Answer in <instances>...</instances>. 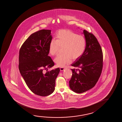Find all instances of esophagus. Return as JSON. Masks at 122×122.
<instances>
[{"label":"esophagus","mask_w":122,"mask_h":122,"mask_svg":"<svg viewBox=\"0 0 122 122\" xmlns=\"http://www.w3.org/2000/svg\"><path fill=\"white\" fill-rule=\"evenodd\" d=\"M65 68L64 67H60V70L61 71H63L64 70H65Z\"/></svg>","instance_id":"34e87169"}]
</instances>
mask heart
Here are the masks:
<instances>
[{
    "label": "heart",
    "mask_w": 122,
    "mask_h": 122,
    "mask_svg": "<svg viewBox=\"0 0 122 122\" xmlns=\"http://www.w3.org/2000/svg\"><path fill=\"white\" fill-rule=\"evenodd\" d=\"M86 46V41L83 36L69 30H61L55 34V41L52 40L50 42L49 52L54 56L57 54L59 46H63V53L57 56L54 60L57 66L63 67L70 63L72 58L75 60L81 57Z\"/></svg>",
    "instance_id": "1"
}]
</instances>
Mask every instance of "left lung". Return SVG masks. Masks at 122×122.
Returning <instances> with one entry per match:
<instances>
[{
    "mask_svg": "<svg viewBox=\"0 0 122 122\" xmlns=\"http://www.w3.org/2000/svg\"><path fill=\"white\" fill-rule=\"evenodd\" d=\"M83 34L86 41L85 50L71 65L78 68L71 69L72 75L69 81L71 90L77 93L86 92L95 86L103 66L102 49L97 38L86 30H84Z\"/></svg>",
    "mask_w": 122,
    "mask_h": 122,
    "instance_id": "left-lung-1",
    "label": "left lung"
}]
</instances>
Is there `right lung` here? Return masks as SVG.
I'll list each match as a JSON object with an SVG mask.
<instances>
[{"instance_id":"obj_1","label":"right lung","mask_w":122,"mask_h":122,"mask_svg":"<svg viewBox=\"0 0 122 122\" xmlns=\"http://www.w3.org/2000/svg\"><path fill=\"white\" fill-rule=\"evenodd\" d=\"M51 30H42L30 36L19 52V69L29 88L41 96L51 94L55 90L59 68L43 72L54 63L49 56V47L52 37Z\"/></svg>"}]
</instances>
